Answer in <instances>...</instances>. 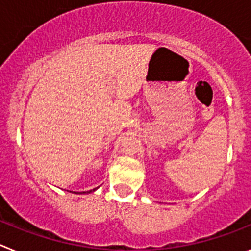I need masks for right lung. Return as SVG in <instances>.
<instances>
[{
	"label": "right lung",
	"mask_w": 251,
	"mask_h": 251,
	"mask_svg": "<svg viewBox=\"0 0 251 251\" xmlns=\"http://www.w3.org/2000/svg\"><path fill=\"white\" fill-rule=\"evenodd\" d=\"M93 191H95V188H94V190H93ZM89 192H92V190H90ZM81 194H85V192H81Z\"/></svg>",
	"instance_id": "right-lung-1"
}]
</instances>
